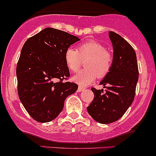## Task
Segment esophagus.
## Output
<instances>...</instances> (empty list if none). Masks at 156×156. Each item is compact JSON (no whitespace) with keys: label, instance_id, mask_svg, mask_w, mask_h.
<instances>
[{"label":"esophagus","instance_id":"obj_1","mask_svg":"<svg viewBox=\"0 0 156 156\" xmlns=\"http://www.w3.org/2000/svg\"><path fill=\"white\" fill-rule=\"evenodd\" d=\"M84 87H81V86H79V87H78V92H81V91H83V90H84Z\"/></svg>","mask_w":156,"mask_h":156}]
</instances>
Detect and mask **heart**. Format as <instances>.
Segmentation results:
<instances>
[{
	"label": "heart",
	"instance_id": "b5f03b06",
	"mask_svg": "<svg viewBox=\"0 0 156 156\" xmlns=\"http://www.w3.org/2000/svg\"><path fill=\"white\" fill-rule=\"evenodd\" d=\"M66 63L71 72H77L81 67L83 60L86 69L73 77L72 80L81 86H86L92 83L98 76L104 77L111 68L112 57L106 50L103 45L96 41H90L82 44L78 50L69 48L66 50Z\"/></svg>",
	"mask_w": 156,
	"mask_h": 156
}]
</instances>
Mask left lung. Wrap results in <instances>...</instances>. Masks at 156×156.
<instances>
[{"label":"left lung","mask_w":156,"mask_h":156,"mask_svg":"<svg viewBox=\"0 0 156 156\" xmlns=\"http://www.w3.org/2000/svg\"><path fill=\"white\" fill-rule=\"evenodd\" d=\"M108 36L113 47L111 68L100 81L106 88L97 90L92 103L87 109L90 115L100 124L116 122L126 112L134 99L139 77L137 61L134 50L122 36L109 31Z\"/></svg>","instance_id":"obj_1"}]
</instances>
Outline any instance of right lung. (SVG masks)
Instances as JSON below:
<instances>
[{
    "label": "right lung",
    "mask_w": 156,
    "mask_h": 156,
    "mask_svg": "<svg viewBox=\"0 0 156 156\" xmlns=\"http://www.w3.org/2000/svg\"><path fill=\"white\" fill-rule=\"evenodd\" d=\"M79 40L66 31L46 28L23 45L16 66L18 94L24 108L37 122L56 119L66 97L78 90L76 84L64 81L70 75L64 55Z\"/></svg>",
    "instance_id": "right-lung-1"
}]
</instances>
